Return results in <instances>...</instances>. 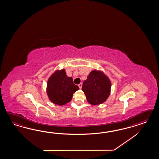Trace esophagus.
Returning <instances> with one entry per match:
<instances>
[{
	"label": "esophagus",
	"instance_id": "esophagus-1",
	"mask_svg": "<svg viewBox=\"0 0 159 159\" xmlns=\"http://www.w3.org/2000/svg\"><path fill=\"white\" fill-rule=\"evenodd\" d=\"M78 86H79V89H82V83H80L79 84H78Z\"/></svg>",
	"mask_w": 159,
	"mask_h": 159
}]
</instances>
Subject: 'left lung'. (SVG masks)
Here are the masks:
<instances>
[{"label":"left lung","mask_w":159,"mask_h":159,"mask_svg":"<svg viewBox=\"0 0 159 159\" xmlns=\"http://www.w3.org/2000/svg\"><path fill=\"white\" fill-rule=\"evenodd\" d=\"M111 83L101 70H93L87 76L82 86L87 101L92 105H98L107 100L111 93Z\"/></svg>","instance_id":"1"}]
</instances>
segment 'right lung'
<instances>
[{"instance_id":"right-lung-1","label":"right lung","mask_w":159,"mask_h":159,"mask_svg":"<svg viewBox=\"0 0 159 159\" xmlns=\"http://www.w3.org/2000/svg\"><path fill=\"white\" fill-rule=\"evenodd\" d=\"M79 89L73 82L72 77H68L65 69L57 70L49 77L47 93L48 98L53 104L63 106L69 102L73 93Z\"/></svg>"}]
</instances>
